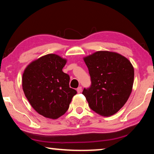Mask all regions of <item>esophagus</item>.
<instances>
[{"mask_svg": "<svg viewBox=\"0 0 154 154\" xmlns=\"http://www.w3.org/2000/svg\"><path fill=\"white\" fill-rule=\"evenodd\" d=\"M82 88L81 87V86H79V87L77 89V92L78 93H81V92H82Z\"/></svg>", "mask_w": 154, "mask_h": 154, "instance_id": "1", "label": "esophagus"}]
</instances>
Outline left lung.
Wrapping results in <instances>:
<instances>
[{"mask_svg": "<svg viewBox=\"0 0 154 154\" xmlns=\"http://www.w3.org/2000/svg\"><path fill=\"white\" fill-rule=\"evenodd\" d=\"M92 85L82 94L90 109L102 116L116 113L127 102L134 83V67L116 52L98 51L83 58Z\"/></svg>", "mask_w": 154, "mask_h": 154, "instance_id": "1", "label": "left lung"}]
</instances>
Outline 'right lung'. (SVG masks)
<instances>
[{
	"mask_svg": "<svg viewBox=\"0 0 154 154\" xmlns=\"http://www.w3.org/2000/svg\"><path fill=\"white\" fill-rule=\"evenodd\" d=\"M66 59L49 54L31 62L22 75V89L35 110L56 119L66 113L77 91L69 87L70 77L62 71Z\"/></svg>",
	"mask_w": 154,
	"mask_h": 154,
	"instance_id": "right-lung-1",
	"label": "right lung"
}]
</instances>
